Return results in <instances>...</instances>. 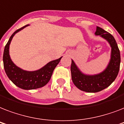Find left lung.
Masks as SVG:
<instances>
[{
    "mask_svg": "<svg viewBox=\"0 0 124 124\" xmlns=\"http://www.w3.org/2000/svg\"><path fill=\"white\" fill-rule=\"evenodd\" d=\"M94 35L106 39L111 47V59L107 68L100 73L86 75L79 70L73 60L71 66L72 80L75 85L80 90L88 93L98 92L109 86L117 77L120 64V50L113 36L98 26Z\"/></svg>",
    "mask_w": 124,
    "mask_h": 124,
    "instance_id": "left-lung-1",
    "label": "left lung"
}]
</instances>
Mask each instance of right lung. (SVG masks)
<instances>
[{
  "label": "right lung",
  "mask_w": 124,
  "mask_h": 124,
  "mask_svg": "<svg viewBox=\"0 0 124 124\" xmlns=\"http://www.w3.org/2000/svg\"><path fill=\"white\" fill-rule=\"evenodd\" d=\"M28 26L29 24L18 29L12 34L5 46L3 54L4 68L7 76L15 85L26 90L40 88L46 85L51 79L54 68L62 57L52 60L39 70L33 71H26L16 66L9 56V45L15 35Z\"/></svg>",
  "instance_id": "1"
}]
</instances>
